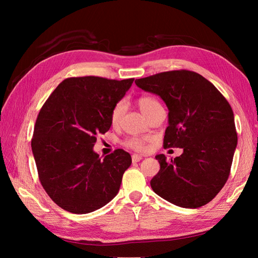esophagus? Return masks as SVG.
<instances>
[{
    "label": "esophagus",
    "mask_w": 258,
    "mask_h": 258,
    "mask_svg": "<svg viewBox=\"0 0 258 258\" xmlns=\"http://www.w3.org/2000/svg\"><path fill=\"white\" fill-rule=\"evenodd\" d=\"M142 158H143V156H142V155H138V154L132 155V161L133 162H140Z\"/></svg>",
    "instance_id": "34e87169"
}]
</instances>
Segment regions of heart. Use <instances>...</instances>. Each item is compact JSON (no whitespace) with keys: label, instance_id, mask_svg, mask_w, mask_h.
I'll return each mask as SVG.
<instances>
[{"label":"heart","instance_id":"heart-1","mask_svg":"<svg viewBox=\"0 0 258 258\" xmlns=\"http://www.w3.org/2000/svg\"><path fill=\"white\" fill-rule=\"evenodd\" d=\"M138 105L142 111V113L146 115L153 107L160 105V103H158L154 97L145 95V96L139 97ZM122 112H123V103L118 102L115 104L111 112V120L113 124H116L118 122L120 115H122ZM147 141L149 140L145 138H130L124 141V145L136 152H144L147 147Z\"/></svg>","mask_w":258,"mask_h":258}]
</instances>
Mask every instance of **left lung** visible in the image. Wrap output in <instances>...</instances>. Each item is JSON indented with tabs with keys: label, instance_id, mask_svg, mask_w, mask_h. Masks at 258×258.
I'll list each match as a JSON object with an SVG mask.
<instances>
[{
	"label": "left lung",
	"instance_id": "obj_1",
	"mask_svg": "<svg viewBox=\"0 0 258 258\" xmlns=\"http://www.w3.org/2000/svg\"><path fill=\"white\" fill-rule=\"evenodd\" d=\"M168 107L164 149L183 154L166 161L156 155L161 169L151 180L153 190L174 205L197 208L207 204L227 182L237 133L234 113L222 93L199 73L168 71L135 80Z\"/></svg>",
	"mask_w": 258,
	"mask_h": 258
}]
</instances>
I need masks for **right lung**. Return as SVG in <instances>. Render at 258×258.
<instances>
[{"label":"right lung","instance_id":"add662e5","mask_svg":"<svg viewBox=\"0 0 258 258\" xmlns=\"http://www.w3.org/2000/svg\"><path fill=\"white\" fill-rule=\"evenodd\" d=\"M133 81L69 78L43 104L32 152L43 188L63 210L94 212L118 193L123 174L132 163L131 155L118 149L101 158L93 146L96 136L111 127L112 109Z\"/></svg>","mask_w":258,"mask_h":258}]
</instances>
